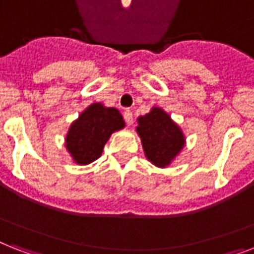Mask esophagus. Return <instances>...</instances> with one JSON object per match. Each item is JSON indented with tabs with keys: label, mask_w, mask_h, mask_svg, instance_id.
Returning <instances> with one entry per match:
<instances>
[{
	"label": "esophagus",
	"mask_w": 254,
	"mask_h": 254,
	"mask_svg": "<svg viewBox=\"0 0 254 254\" xmlns=\"http://www.w3.org/2000/svg\"><path fill=\"white\" fill-rule=\"evenodd\" d=\"M124 120H125L127 125H131L133 124V113L130 111H125L124 112Z\"/></svg>",
	"instance_id": "34e87169"
}]
</instances>
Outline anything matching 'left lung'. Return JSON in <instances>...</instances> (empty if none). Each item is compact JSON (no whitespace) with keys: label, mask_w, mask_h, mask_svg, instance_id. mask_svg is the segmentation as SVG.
I'll return each instance as SVG.
<instances>
[{"label":"left lung","mask_w":254,"mask_h":254,"mask_svg":"<svg viewBox=\"0 0 254 254\" xmlns=\"http://www.w3.org/2000/svg\"><path fill=\"white\" fill-rule=\"evenodd\" d=\"M137 123L135 131L148 162L159 168L172 164L187 143L181 127L160 107H152L145 116L138 117Z\"/></svg>","instance_id":"8db88e82"}]
</instances>
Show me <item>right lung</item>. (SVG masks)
<instances>
[{"instance_id": "obj_1", "label": "right lung", "mask_w": 254, "mask_h": 254, "mask_svg": "<svg viewBox=\"0 0 254 254\" xmlns=\"http://www.w3.org/2000/svg\"><path fill=\"white\" fill-rule=\"evenodd\" d=\"M124 127L125 121L119 109L92 103L71 123L65 147L75 164L87 166L100 158L111 135Z\"/></svg>"}]
</instances>
